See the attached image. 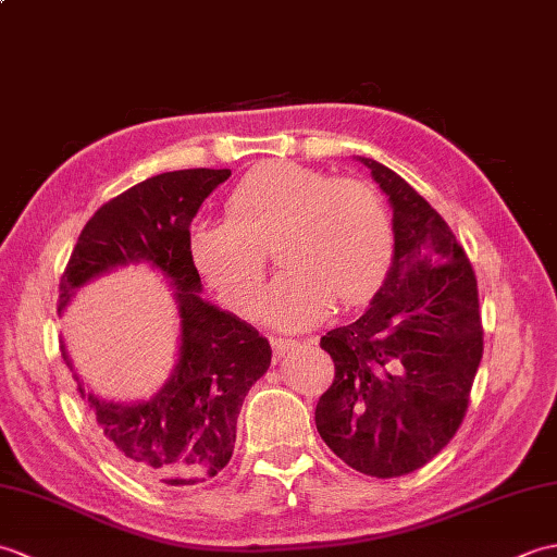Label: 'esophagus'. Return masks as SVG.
<instances>
[{"label": "esophagus", "mask_w": 557, "mask_h": 557, "mask_svg": "<svg viewBox=\"0 0 557 557\" xmlns=\"http://www.w3.org/2000/svg\"><path fill=\"white\" fill-rule=\"evenodd\" d=\"M299 347H301L299 339H289V337L272 339V349H275L277 357H282V354H287L289 349H299Z\"/></svg>", "instance_id": "1"}]
</instances>
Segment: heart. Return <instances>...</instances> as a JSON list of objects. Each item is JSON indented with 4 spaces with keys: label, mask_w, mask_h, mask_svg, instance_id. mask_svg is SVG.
<instances>
[{
    "label": "heart",
    "mask_w": 557,
    "mask_h": 557,
    "mask_svg": "<svg viewBox=\"0 0 557 557\" xmlns=\"http://www.w3.org/2000/svg\"><path fill=\"white\" fill-rule=\"evenodd\" d=\"M280 248L285 270L263 301V318L304 330L333 311L369 301L395 260V227L375 186L297 162L258 164L234 186L227 220L198 222L191 256L232 311L251 315Z\"/></svg>",
    "instance_id": "heart-1"
}]
</instances>
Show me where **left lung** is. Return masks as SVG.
<instances>
[{
    "instance_id": "obj_1",
    "label": "left lung",
    "mask_w": 557,
    "mask_h": 557,
    "mask_svg": "<svg viewBox=\"0 0 557 557\" xmlns=\"http://www.w3.org/2000/svg\"><path fill=\"white\" fill-rule=\"evenodd\" d=\"M359 160L393 206L395 260L366 313L321 337L335 381L315 429L351 469L395 479L429 465L465 421L483 357L479 287L429 200L385 164Z\"/></svg>"
}]
</instances>
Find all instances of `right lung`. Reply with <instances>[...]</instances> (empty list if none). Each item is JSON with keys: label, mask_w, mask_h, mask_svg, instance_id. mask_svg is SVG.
Wrapping results in <instances>:
<instances>
[{"label": "right lung", "mask_w": 557, "mask_h": 557, "mask_svg": "<svg viewBox=\"0 0 557 557\" xmlns=\"http://www.w3.org/2000/svg\"><path fill=\"white\" fill-rule=\"evenodd\" d=\"M230 174L206 168L164 172L108 200L86 222L59 282V311L86 282L128 263H150L176 289L180 361L148 401H108L74 375L110 453L132 474L160 486H198L227 467L244 397L272 357L256 327L200 299L191 220ZM62 357L74 371L66 349Z\"/></svg>", "instance_id": "add662e5"}]
</instances>
